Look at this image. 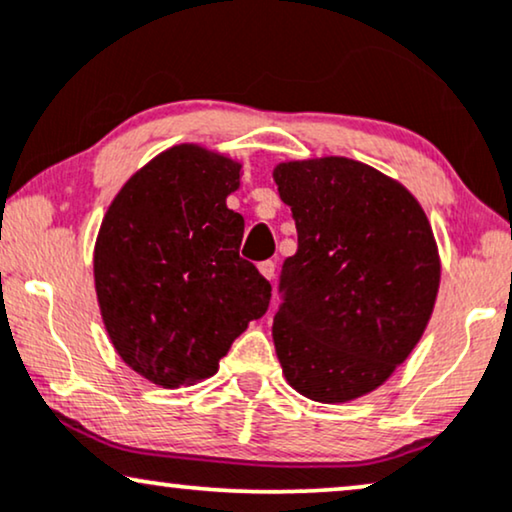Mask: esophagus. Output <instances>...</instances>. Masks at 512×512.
Returning <instances> with one entry per match:
<instances>
[{
    "label": "esophagus",
    "mask_w": 512,
    "mask_h": 512,
    "mask_svg": "<svg viewBox=\"0 0 512 512\" xmlns=\"http://www.w3.org/2000/svg\"><path fill=\"white\" fill-rule=\"evenodd\" d=\"M257 269H260V274L267 278V281H274V276H276V262H271V260H267V262H260L257 264Z\"/></svg>",
    "instance_id": "obj_1"
}]
</instances>
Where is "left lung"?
Instances as JSON below:
<instances>
[{
	"label": "left lung",
	"instance_id": "8db88e82",
	"mask_svg": "<svg viewBox=\"0 0 512 512\" xmlns=\"http://www.w3.org/2000/svg\"><path fill=\"white\" fill-rule=\"evenodd\" d=\"M274 180L297 227L278 283V360L306 398L349 403L424 335L440 285L431 224L400 182L344 156L278 163Z\"/></svg>",
	"mask_w": 512,
	"mask_h": 512
}]
</instances>
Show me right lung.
Returning <instances> with one entry per match:
<instances>
[{
	"mask_svg": "<svg viewBox=\"0 0 512 512\" xmlns=\"http://www.w3.org/2000/svg\"><path fill=\"white\" fill-rule=\"evenodd\" d=\"M241 163L177 145L121 187L93 252L107 335L124 363L163 388L213 377L271 283L238 255L243 217L227 208Z\"/></svg>",
	"mask_w": 512,
	"mask_h": 512,
	"instance_id": "1",
	"label": "right lung"
}]
</instances>
